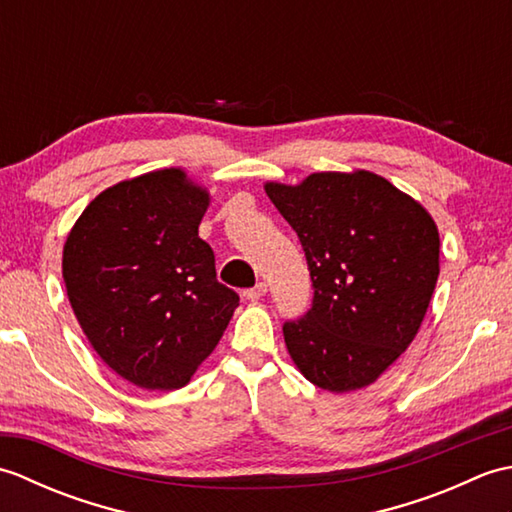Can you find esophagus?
<instances>
[{
  "label": "esophagus",
  "mask_w": 512,
  "mask_h": 512,
  "mask_svg": "<svg viewBox=\"0 0 512 512\" xmlns=\"http://www.w3.org/2000/svg\"><path fill=\"white\" fill-rule=\"evenodd\" d=\"M266 290H268V284H266V281H259L257 286L244 290V297H246L248 301H259V299H262V297L266 295Z\"/></svg>",
  "instance_id": "obj_1"
}]
</instances>
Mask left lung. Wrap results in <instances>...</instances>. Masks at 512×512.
I'll return each instance as SVG.
<instances>
[{"mask_svg":"<svg viewBox=\"0 0 512 512\" xmlns=\"http://www.w3.org/2000/svg\"><path fill=\"white\" fill-rule=\"evenodd\" d=\"M295 228L314 297L284 323L288 354L334 394L372 385L416 339L440 275V235L411 195L372 171H321L266 182Z\"/></svg>","mask_w":512,"mask_h":512,"instance_id":"8db88e82","label":"left lung"}]
</instances>
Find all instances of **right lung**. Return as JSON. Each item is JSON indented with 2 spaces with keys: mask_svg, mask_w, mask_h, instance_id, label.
<instances>
[{
  "mask_svg": "<svg viewBox=\"0 0 512 512\" xmlns=\"http://www.w3.org/2000/svg\"><path fill=\"white\" fill-rule=\"evenodd\" d=\"M209 202L182 169L149 171L96 195L65 239L76 321L107 367L136 387L187 385L239 306L198 235Z\"/></svg>",
  "mask_w": 512,
  "mask_h": 512,
  "instance_id": "1",
  "label": "right lung"
}]
</instances>
